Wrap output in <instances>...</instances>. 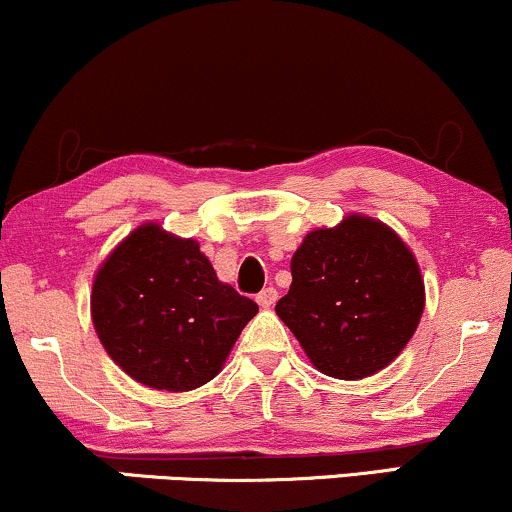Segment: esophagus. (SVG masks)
Returning a JSON list of instances; mask_svg holds the SVG:
<instances>
[{"instance_id": "34e87169", "label": "esophagus", "mask_w": 512, "mask_h": 512, "mask_svg": "<svg viewBox=\"0 0 512 512\" xmlns=\"http://www.w3.org/2000/svg\"><path fill=\"white\" fill-rule=\"evenodd\" d=\"M256 302H258V306H263V309H270V306L278 302V292H275L273 287H266V290L258 294Z\"/></svg>"}]
</instances>
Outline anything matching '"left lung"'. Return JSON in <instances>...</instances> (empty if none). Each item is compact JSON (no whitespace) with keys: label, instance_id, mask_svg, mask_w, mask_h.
<instances>
[{"label":"left lung","instance_id":"1","mask_svg":"<svg viewBox=\"0 0 512 512\" xmlns=\"http://www.w3.org/2000/svg\"><path fill=\"white\" fill-rule=\"evenodd\" d=\"M290 292L275 304L323 374L357 381L405 350L424 314V280L402 239L366 215L309 232L292 256Z\"/></svg>","mask_w":512,"mask_h":512}]
</instances>
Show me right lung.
<instances>
[{
    "mask_svg": "<svg viewBox=\"0 0 512 512\" xmlns=\"http://www.w3.org/2000/svg\"><path fill=\"white\" fill-rule=\"evenodd\" d=\"M258 306L218 280L194 239L158 222L136 227L98 268L90 294L95 333L124 374L184 393L220 374Z\"/></svg>",
    "mask_w": 512,
    "mask_h": 512,
    "instance_id": "add662e5",
    "label": "right lung"
}]
</instances>
